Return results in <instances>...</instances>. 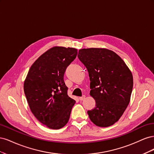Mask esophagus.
<instances>
[{
	"label": "esophagus",
	"instance_id": "1",
	"mask_svg": "<svg viewBox=\"0 0 154 154\" xmlns=\"http://www.w3.org/2000/svg\"><path fill=\"white\" fill-rule=\"evenodd\" d=\"M85 99V95L82 96V97H80V101H83V100H84Z\"/></svg>",
	"mask_w": 154,
	"mask_h": 154
}]
</instances>
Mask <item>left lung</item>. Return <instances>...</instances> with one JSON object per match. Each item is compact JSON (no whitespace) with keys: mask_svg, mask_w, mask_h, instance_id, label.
Returning <instances> with one entry per match:
<instances>
[{"mask_svg":"<svg viewBox=\"0 0 154 154\" xmlns=\"http://www.w3.org/2000/svg\"><path fill=\"white\" fill-rule=\"evenodd\" d=\"M78 57L90 78V95L96 106L87 113L97 127H107L122 117L129 104L133 88L132 74L114 51L104 48L79 50Z\"/></svg>","mask_w":154,"mask_h":154,"instance_id":"8db88e82","label":"left lung"}]
</instances>
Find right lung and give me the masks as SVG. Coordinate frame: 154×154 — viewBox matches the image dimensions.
<instances>
[{
    "instance_id": "right-lung-1",
    "label": "right lung",
    "mask_w": 154,
    "mask_h": 154,
    "mask_svg": "<svg viewBox=\"0 0 154 154\" xmlns=\"http://www.w3.org/2000/svg\"><path fill=\"white\" fill-rule=\"evenodd\" d=\"M77 53L78 50L72 48H51L32 65L24 81V91L31 111L49 128L63 127L76 103L67 95L63 76Z\"/></svg>"
}]
</instances>
